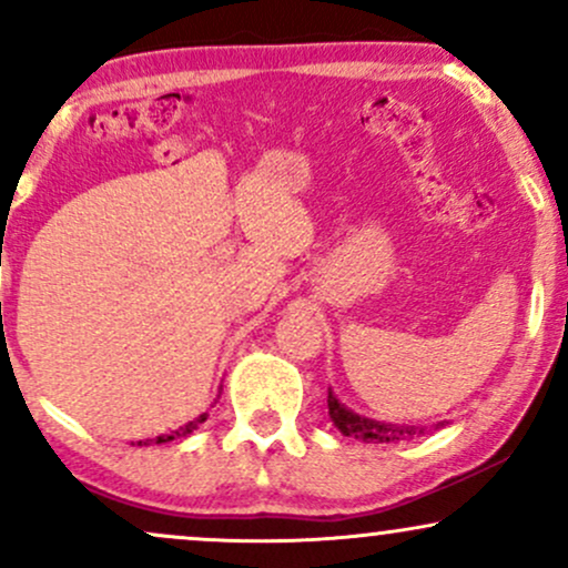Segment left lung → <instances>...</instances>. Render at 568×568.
<instances>
[{
  "label": "left lung",
  "mask_w": 568,
  "mask_h": 568,
  "mask_svg": "<svg viewBox=\"0 0 568 568\" xmlns=\"http://www.w3.org/2000/svg\"><path fill=\"white\" fill-rule=\"evenodd\" d=\"M327 413H331V418L336 423L341 434L354 436V439H362V442L399 444V442L415 439V436L426 432V428H418V426H394V423L362 418V415L352 413V409L341 405L336 396H333V392H327Z\"/></svg>",
  "instance_id": "1"
}]
</instances>
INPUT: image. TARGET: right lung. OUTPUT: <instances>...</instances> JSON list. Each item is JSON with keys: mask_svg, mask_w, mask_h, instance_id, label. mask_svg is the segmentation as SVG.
I'll use <instances>...</instances> for the list:
<instances>
[{"mask_svg": "<svg viewBox=\"0 0 568 568\" xmlns=\"http://www.w3.org/2000/svg\"><path fill=\"white\" fill-rule=\"evenodd\" d=\"M206 418H209V415H206V413H203V415H201V418L190 420V423H187V426H182V428H180V432H174V434H163V436H159V439H148L145 444H150V442H155V444H163V442H172V439H176V436H187V434H193V432H195V428H197V426H201V423H203V420H206ZM140 444H142V442H140Z\"/></svg>", "mask_w": 568, "mask_h": 568, "instance_id": "1", "label": "right lung"}]
</instances>
